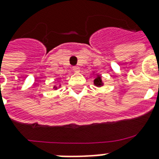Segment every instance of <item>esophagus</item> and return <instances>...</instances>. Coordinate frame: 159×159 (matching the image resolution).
<instances>
[{
  "label": "esophagus",
  "mask_w": 159,
  "mask_h": 159,
  "mask_svg": "<svg viewBox=\"0 0 159 159\" xmlns=\"http://www.w3.org/2000/svg\"><path fill=\"white\" fill-rule=\"evenodd\" d=\"M72 69H73L74 71H76V72H77V71H79L80 70V68L78 67V66H73Z\"/></svg>",
  "instance_id": "1"
}]
</instances>
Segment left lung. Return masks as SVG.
Instances as JSON below:
<instances>
[{"label": "left lung", "mask_w": 159, "mask_h": 159, "mask_svg": "<svg viewBox=\"0 0 159 159\" xmlns=\"http://www.w3.org/2000/svg\"><path fill=\"white\" fill-rule=\"evenodd\" d=\"M97 76H96V78L93 81V84H94L96 87H102L103 85V81H102V78H101L100 75H98V74H96Z\"/></svg>", "instance_id": "left-lung-1"}]
</instances>
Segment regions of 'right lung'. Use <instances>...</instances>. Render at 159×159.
<instances>
[{
	"label": "right lung",
	"instance_id": "1",
	"mask_svg": "<svg viewBox=\"0 0 159 159\" xmlns=\"http://www.w3.org/2000/svg\"><path fill=\"white\" fill-rule=\"evenodd\" d=\"M54 89H57V87H56V86H54Z\"/></svg>",
	"mask_w": 159,
	"mask_h": 159
}]
</instances>
